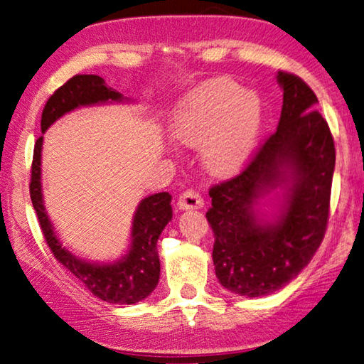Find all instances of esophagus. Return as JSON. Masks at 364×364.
<instances>
[{
  "label": "esophagus",
  "mask_w": 364,
  "mask_h": 364,
  "mask_svg": "<svg viewBox=\"0 0 364 364\" xmlns=\"http://www.w3.org/2000/svg\"><path fill=\"white\" fill-rule=\"evenodd\" d=\"M176 205L181 208V210H188V208H200L204 207V199H202V196L197 193L196 189H186L183 191L178 197V202Z\"/></svg>",
  "instance_id": "esophagus-1"
}]
</instances>
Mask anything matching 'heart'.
Instances as JSON below:
<instances>
[{
    "mask_svg": "<svg viewBox=\"0 0 364 364\" xmlns=\"http://www.w3.org/2000/svg\"><path fill=\"white\" fill-rule=\"evenodd\" d=\"M263 123V101L255 90L220 77L197 86L178 109L171 133L186 144L202 140V160L217 175L232 173L254 152Z\"/></svg>",
    "mask_w": 364,
    "mask_h": 364,
    "instance_id": "1",
    "label": "heart"
}]
</instances>
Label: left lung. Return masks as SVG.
I'll list each match as a JSON object with an SVG mask.
<instances>
[{
  "label": "left lung",
  "instance_id": "left-lung-1",
  "mask_svg": "<svg viewBox=\"0 0 364 364\" xmlns=\"http://www.w3.org/2000/svg\"><path fill=\"white\" fill-rule=\"evenodd\" d=\"M282 109L278 128L263 141L239 175L213 184V264L221 286L245 297H263L289 284L323 242L329 220L334 139L316 110L318 97L300 77L278 72ZM288 186L279 220L256 217L258 198Z\"/></svg>",
  "mask_w": 364,
  "mask_h": 364
}]
</instances>
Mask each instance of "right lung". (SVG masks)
Listing matches in <instances>:
<instances>
[{"label": "right lung", "instance_id": "add662e5", "mask_svg": "<svg viewBox=\"0 0 364 364\" xmlns=\"http://www.w3.org/2000/svg\"><path fill=\"white\" fill-rule=\"evenodd\" d=\"M123 101V96L106 86L97 75H75L49 96L41 114V133L70 110L91 104ZM41 146L43 136L36 139L30 176V197L38 217L43 236L54 258L63 263L75 278L97 299L109 304L132 305L146 299L156 289L160 276L157 239L171 220V196L152 194L139 202L133 218L132 245L125 257L115 263H90L80 260L63 244L54 232L43 204L41 194Z\"/></svg>", "mask_w": 364, "mask_h": 364}]
</instances>
